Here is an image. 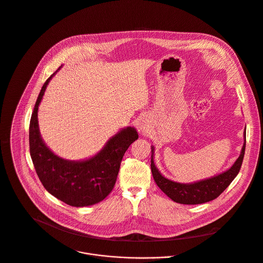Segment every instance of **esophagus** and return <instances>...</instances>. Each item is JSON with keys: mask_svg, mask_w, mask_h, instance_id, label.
<instances>
[{"mask_svg": "<svg viewBox=\"0 0 263 263\" xmlns=\"http://www.w3.org/2000/svg\"><path fill=\"white\" fill-rule=\"evenodd\" d=\"M139 132H141L142 134H146L147 132H148V125L146 124V122H144V121H141L140 123H139Z\"/></svg>", "mask_w": 263, "mask_h": 263, "instance_id": "1", "label": "esophagus"}]
</instances>
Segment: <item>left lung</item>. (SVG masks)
<instances>
[{"instance_id": "1", "label": "left lung", "mask_w": 263, "mask_h": 263, "mask_svg": "<svg viewBox=\"0 0 263 263\" xmlns=\"http://www.w3.org/2000/svg\"><path fill=\"white\" fill-rule=\"evenodd\" d=\"M245 143L241 148L240 155L233 163V165L227 170L226 172L212 177L210 179L201 180L198 182H194L191 184H183L171 181L164 178L159 171L156 168L154 161H153V153L154 147L151 148V172L154 178L155 183L157 186L174 201L183 203V204H198L208 202L217 198L233 181V179L238 174L243 155H245V148H246V128H245Z\"/></svg>"}]
</instances>
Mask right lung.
Returning <instances> with one entry per match:
<instances>
[{
  "label": "right lung",
  "mask_w": 263,
  "mask_h": 263,
  "mask_svg": "<svg viewBox=\"0 0 263 263\" xmlns=\"http://www.w3.org/2000/svg\"><path fill=\"white\" fill-rule=\"evenodd\" d=\"M55 73L43 84L31 117V157L41 183L50 194L72 206L91 205L110 194L116 183L122 157L139 136L134 127L121 129L97 155L83 161L66 160L55 155L43 142L38 124L39 104Z\"/></svg>",
  "instance_id": "right-lung-1"
}]
</instances>
